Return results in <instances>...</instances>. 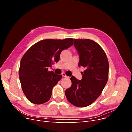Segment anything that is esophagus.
I'll use <instances>...</instances> for the list:
<instances>
[{"mask_svg":"<svg viewBox=\"0 0 132 132\" xmlns=\"http://www.w3.org/2000/svg\"><path fill=\"white\" fill-rule=\"evenodd\" d=\"M62 77H65V78H69L68 76H67L66 75V74L65 73H62Z\"/></svg>","mask_w":132,"mask_h":132,"instance_id":"34e87169","label":"esophagus"}]
</instances>
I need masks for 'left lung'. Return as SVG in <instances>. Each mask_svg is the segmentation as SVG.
<instances>
[{
  "label": "left lung",
  "instance_id": "8db88e82",
  "mask_svg": "<svg viewBox=\"0 0 132 132\" xmlns=\"http://www.w3.org/2000/svg\"><path fill=\"white\" fill-rule=\"evenodd\" d=\"M79 55V66L85 68L82 78H71L72 86L65 91L68 102L77 107H86L94 102L104 88L109 76L106 55L100 45L93 40L74 39Z\"/></svg>",
  "mask_w": 132,
  "mask_h": 132
}]
</instances>
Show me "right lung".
I'll return each instance as SVG.
<instances>
[{
	"label": "right lung",
	"instance_id": "add662e5",
	"mask_svg": "<svg viewBox=\"0 0 132 132\" xmlns=\"http://www.w3.org/2000/svg\"><path fill=\"white\" fill-rule=\"evenodd\" d=\"M73 38L42 40L31 46L20 62L19 75L23 93L30 102L41 104L49 100L61 75L48 71L62 50L73 44Z\"/></svg>",
	"mask_w": 132,
	"mask_h": 132
}]
</instances>
